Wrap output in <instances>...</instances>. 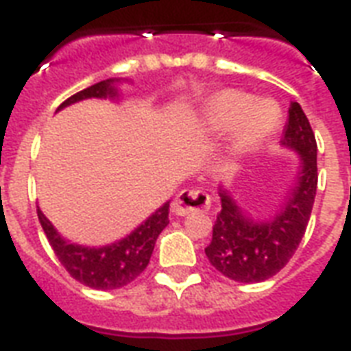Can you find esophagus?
<instances>
[{
    "mask_svg": "<svg viewBox=\"0 0 351 351\" xmlns=\"http://www.w3.org/2000/svg\"><path fill=\"white\" fill-rule=\"evenodd\" d=\"M209 208V195L198 189H186L171 204V211L178 217L195 213V211H206Z\"/></svg>",
    "mask_w": 351,
    "mask_h": 351,
    "instance_id": "esophagus-1",
    "label": "esophagus"
}]
</instances>
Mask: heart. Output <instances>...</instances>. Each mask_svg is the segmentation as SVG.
I'll return each instance as SVG.
<instances>
[{"label": "heart", "mask_w": 351, "mask_h": 351, "mask_svg": "<svg viewBox=\"0 0 351 351\" xmlns=\"http://www.w3.org/2000/svg\"><path fill=\"white\" fill-rule=\"evenodd\" d=\"M280 107L277 101L253 100V96L237 89L217 90L202 107L204 131H230V151L247 154L261 147L280 125Z\"/></svg>", "instance_id": "1"}]
</instances>
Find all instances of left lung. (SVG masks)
Instances as JSON below:
<instances>
[{
    "label": "left lung",
    "instance_id": "obj_1",
    "mask_svg": "<svg viewBox=\"0 0 351 351\" xmlns=\"http://www.w3.org/2000/svg\"><path fill=\"white\" fill-rule=\"evenodd\" d=\"M280 145L297 153L300 167L293 189L271 217H253L224 184L219 186L222 209L206 255L217 271L237 282H262L277 275L297 251L310 220L317 193V142L297 101L289 106Z\"/></svg>",
    "mask_w": 351,
    "mask_h": 351
}]
</instances>
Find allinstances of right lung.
Returning <instances> with one entry per match:
<instances>
[{
  "label": "right lung",
  "mask_w": 351,
  "mask_h": 351,
  "mask_svg": "<svg viewBox=\"0 0 351 351\" xmlns=\"http://www.w3.org/2000/svg\"><path fill=\"white\" fill-rule=\"evenodd\" d=\"M127 80L109 78L80 90L65 100L58 111L90 98H109L118 101L121 98L120 85ZM38 219L63 267L85 286L95 289H118L132 282L147 267L153 255L154 242L164 228L169 224V202L162 204L149 215L142 224H138L123 239L104 245H84L71 242L52 226L43 211L38 208Z\"/></svg>",
  "instance_id": "add662e5"
}]
</instances>
